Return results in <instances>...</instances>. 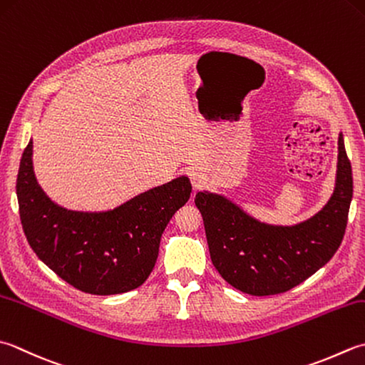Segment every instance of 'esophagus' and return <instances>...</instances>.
Masks as SVG:
<instances>
[{
  "label": "esophagus",
  "mask_w": 365,
  "mask_h": 365,
  "mask_svg": "<svg viewBox=\"0 0 365 365\" xmlns=\"http://www.w3.org/2000/svg\"><path fill=\"white\" fill-rule=\"evenodd\" d=\"M191 177V185H192V190H199L204 185V182H205V177H204V174L201 173V170H197V169H192L191 170V174H190Z\"/></svg>",
  "instance_id": "34e87169"
}]
</instances>
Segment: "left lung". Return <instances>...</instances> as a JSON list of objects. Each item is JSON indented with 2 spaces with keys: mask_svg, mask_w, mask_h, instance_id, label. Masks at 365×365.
I'll use <instances>...</instances> for the list:
<instances>
[{
  "mask_svg": "<svg viewBox=\"0 0 365 365\" xmlns=\"http://www.w3.org/2000/svg\"><path fill=\"white\" fill-rule=\"evenodd\" d=\"M351 199V163L340 133L334 192L309 220L270 225L209 190L199 191L195 202L218 274L247 294L270 296L297 287L331 261L344 240Z\"/></svg>",
  "mask_w": 365,
  "mask_h": 365,
  "instance_id": "obj_1",
  "label": "left lung"
}]
</instances>
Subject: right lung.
Segmentation results:
<instances>
[{
    "mask_svg": "<svg viewBox=\"0 0 365 365\" xmlns=\"http://www.w3.org/2000/svg\"><path fill=\"white\" fill-rule=\"evenodd\" d=\"M190 192V178L180 175L109 210L66 209L38 183L31 139L17 175L21 226L36 256L66 283L98 296L121 294L147 280L161 235Z\"/></svg>",
    "mask_w": 365,
    "mask_h": 365,
    "instance_id": "add662e5",
    "label": "right lung"
}]
</instances>
